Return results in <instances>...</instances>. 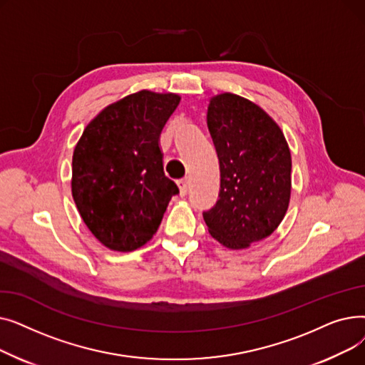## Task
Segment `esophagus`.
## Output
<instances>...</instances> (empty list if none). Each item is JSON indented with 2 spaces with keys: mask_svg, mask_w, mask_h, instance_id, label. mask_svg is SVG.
Wrapping results in <instances>:
<instances>
[{
  "mask_svg": "<svg viewBox=\"0 0 365 365\" xmlns=\"http://www.w3.org/2000/svg\"><path fill=\"white\" fill-rule=\"evenodd\" d=\"M178 185H179V195L185 197L189 192V182H187V179L180 180Z\"/></svg>",
  "mask_w": 365,
  "mask_h": 365,
  "instance_id": "34e87169",
  "label": "esophagus"
}]
</instances>
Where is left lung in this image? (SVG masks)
<instances>
[{"mask_svg":"<svg viewBox=\"0 0 365 365\" xmlns=\"http://www.w3.org/2000/svg\"><path fill=\"white\" fill-rule=\"evenodd\" d=\"M207 127L220 164L216 205L202 213L208 232L231 250L269 237L292 195V153L279 125L234 93L210 99Z\"/></svg>","mask_w":365,"mask_h":365,"instance_id":"1","label":"left lung"}]
</instances>
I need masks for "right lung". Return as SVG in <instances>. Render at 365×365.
Here are the masks:
<instances>
[{
	"instance_id": "obj_1",
	"label": "right lung",
	"mask_w": 365,
	"mask_h": 365,
	"mask_svg": "<svg viewBox=\"0 0 365 365\" xmlns=\"http://www.w3.org/2000/svg\"><path fill=\"white\" fill-rule=\"evenodd\" d=\"M180 103L176 93L140 90L103 108L72 155V197L90 232L113 252L145 245L176 183L164 175L161 131Z\"/></svg>"
}]
</instances>
